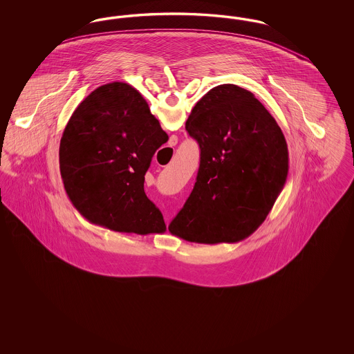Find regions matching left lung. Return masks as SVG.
<instances>
[{"instance_id":"left-lung-1","label":"left lung","mask_w":354,"mask_h":354,"mask_svg":"<svg viewBox=\"0 0 354 354\" xmlns=\"http://www.w3.org/2000/svg\"><path fill=\"white\" fill-rule=\"evenodd\" d=\"M185 130L199 143L201 166L169 232L201 244L252 235L288 176V146L277 122L251 91L220 84L195 104Z\"/></svg>"}]
</instances>
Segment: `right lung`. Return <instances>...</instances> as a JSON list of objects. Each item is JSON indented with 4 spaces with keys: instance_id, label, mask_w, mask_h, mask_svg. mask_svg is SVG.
<instances>
[{
    "instance_id": "right-lung-1",
    "label": "right lung",
    "mask_w": 354,
    "mask_h": 354,
    "mask_svg": "<svg viewBox=\"0 0 354 354\" xmlns=\"http://www.w3.org/2000/svg\"><path fill=\"white\" fill-rule=\"evenodd\" d=\"M167 139L133 86H100L74 110L61 138L59 169L70 202L84 219L115 232H165L145 175Z\"/></svg>"
}]
</instances>
